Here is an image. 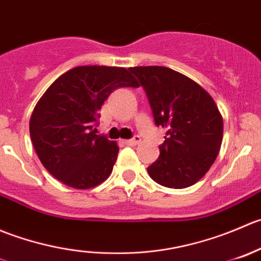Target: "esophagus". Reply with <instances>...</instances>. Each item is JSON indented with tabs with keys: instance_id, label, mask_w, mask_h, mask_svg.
<instances>
[{
	"instance_id": "1",
	"label": "esophagus",
	"mask_w": 261,
	"mask_h": 261,
	"mask_svg": "<svg viewBox=\"0 0 261 261\" xmlns=\"http://www.w3.org/2000/svg\"><path fill=\"white\" fill-rule=\"evenodd\" d=\"M139 142H141V137L136 136V137H134V138L128 139V141H125V143L129 144V146H136V144H138Z\"/></svg>"
}]
</instances>
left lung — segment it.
Wrapping results in <instances>:
<instances>
[{
  "instance_id": "left-lung-1",
  "label": "left lung",
  "mask_w": 261,
  "mask_h": 261,
  "mask_svg": "<svg viewBox=\"0 0 261 261\" xmlns=\"http://www.w3.org/2000/svg\"><path fill=\"white\" fill-rule=\"evenodd\" d=\"M146 90L156 125L166 129L160 156L147 167L157 184L184 189L199 181L217 157L223 118L213 97L180 72L161 66L129 68Z\"/></svg>"
}]
</instances>
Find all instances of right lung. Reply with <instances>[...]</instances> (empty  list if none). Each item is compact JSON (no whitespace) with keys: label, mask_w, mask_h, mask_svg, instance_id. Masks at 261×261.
<instances>
[{"label":"right lung","mask_w":261,"mask_h":261,"mask_svg":"<svg viewBox=\"0 0 261 261\" xmlns=\"http://www.w3.org/2000/svg\"><path fill=\"white\" fill-rule=\"evenodd\" d=\"M124 67L80 66L59 76L35 105L30 138L43 166L74 189H90L110 176L117 142L96 129L99 110L119 87H138Z\"/></svg>","instance_id":"right-lung-1"}]
</instances>
